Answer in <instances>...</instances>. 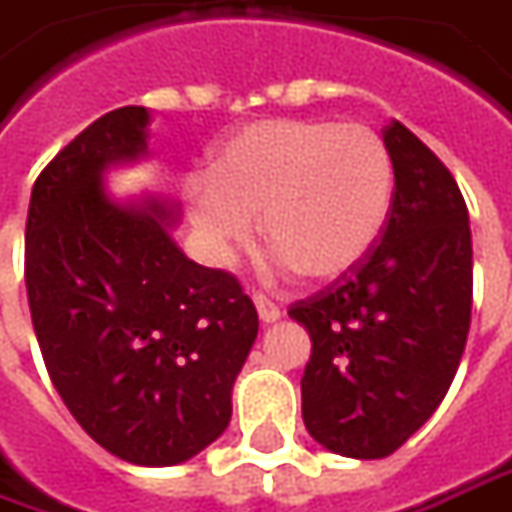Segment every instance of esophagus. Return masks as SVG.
<instances>
[{"mask_svg":"<svg viewBox=\"0 0 512 512\" xmlns=\"http://www.w3.org/2000/svg\"><path fill=\"white\" fill-rule=\"evenodd\" d=\"M252 300H255L257 314H260V320H263V323H274V320L280 317V309H277V303H272V300H269L266 294L255 291V294H252Z\"/></svg>","mask_w":512,"mask_h":512,"instance_id":"esophagus-1","label":"esophagus"}]
</instances>
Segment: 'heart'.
<instances>
[{
  "label": "heart",
  "instance_id": "1",
  "mask_svg": "<svg viewBox=\"0 0 512 512\" xmlns=\"http://www.w3.org/2000/svg\"><path fill=\"white\" fill-rule=\"evenodd\" d=\"M394 189V155L374 127L263 118L221 144L209 181L189 186L186 209L215 257L252 238L260 215L277 260L328 283L371 255Z\"/></svg>",
  "mask_w": 512,
  "mask_h": 512
}]
</instances>
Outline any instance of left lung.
<instances>
[{
	"mask_svg": "<svg viewBox=\"0 0 512 512\" xmlns=\"http://www.w3.org/2000/svg\"><path fill=\"white\" fill-rule=\"evenodd\" d=\"M382 138L397 189L377 246L354 272L289 306L311 337L303 422L351 459L391 456L431 419L456 377L473 306L456 178L405 124L391 121Z\"/></svg>",
	"mask_w": 512,
	"mask_h": 512,
	"instance_id": "left-lung-1",
	"label": "left lung"
}]
</instances>
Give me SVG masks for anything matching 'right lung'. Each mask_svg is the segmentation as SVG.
I'll list each match as a JSON object with an SVG mask.
<instances>
[{
	"label": "right lung",
	"instance_id": "1",
	"mask_svg": "<svg viewBox=\"0 0 512 512\" xmlns=\"http://www.w3.org/2000/svg\"><path fill=\"white\" fill-rule=\"evenodd\" d=\"M147 107L81 130L30 192L25 283L47 374L84 431L133 465H178L232 416L257 337L238 277L175 246V209L115 203L101 175L147 152Z\"/></svg>",
	"mask_w": 512,
	"mask_h": 512
}]
</instances>
